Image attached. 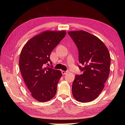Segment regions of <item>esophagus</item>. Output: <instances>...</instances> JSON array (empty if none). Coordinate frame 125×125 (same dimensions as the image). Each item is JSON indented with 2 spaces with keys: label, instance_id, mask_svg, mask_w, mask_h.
Wrapping results in <instances>:
<instances>
[{
  "label": "esophagus",
  "instance_id": "obj_1",
  "mask_svg": "<svg viewBox=\"0 0 125 125\" xmlns=\"http://www.w3.org/2000/svg\"><path fill=\"white\" fill-rule=\"evenodd\" d=\"M69 73V71L68 70H67V71H62V74L63 75H65V74H66V73Z\"/></svg>",
  "mask_w": 125,
  "mask_h": 125
}]
</instances>
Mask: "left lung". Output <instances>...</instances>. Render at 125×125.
I'll return each instance as SVG.
<instances>
[{
  "mask_svg": "<svg viewBox=\"0 0 125 125\" xmlns=\"http://www.w3.org/2000/svg\"><path fill=\"white\" fill-rule=\"evenodd\" d=\"M78 50V68L83 73L75 75L72 85L73 97L81 103L95 99L102 91L110 73L111 58L105 44L86 31H69Z\"/></svg>",
  "mask_w": 125,
  "mask_h": 125,
  "instance_id": "8db88e82",
  "label": "left lung"
}]
</instances>
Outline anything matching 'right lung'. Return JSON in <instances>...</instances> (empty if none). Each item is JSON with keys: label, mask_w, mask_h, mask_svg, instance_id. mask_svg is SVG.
<instances>
[{"label": "right lung", "mask_w": 125, "mask_h": 125, "mask_svg": "<svg viewBox=\"0 0 125 125\" xmlns=\"http://www.w3.org/2000/svg\"><path fill=\"white\" fill-rule=\"evenodd\" d=\"M65 34L64 31H44L30 39L21 52V73L32 97L39 102H47L56 93L62 73L46 65L52 64L50 53Z\"/></svg>", "instance_id": "obj_1"}]
</instances>
